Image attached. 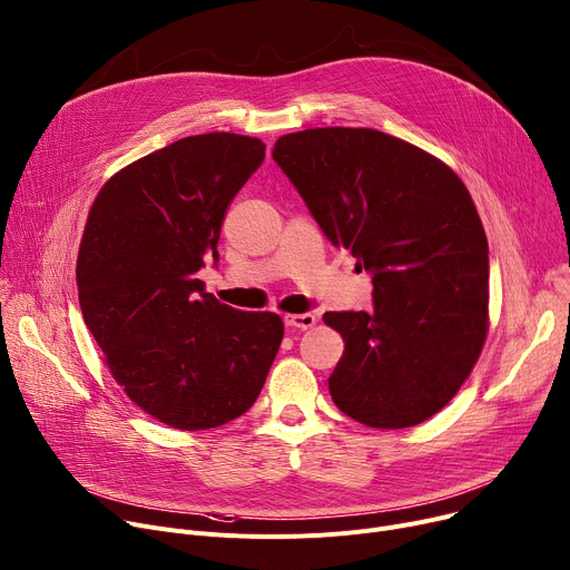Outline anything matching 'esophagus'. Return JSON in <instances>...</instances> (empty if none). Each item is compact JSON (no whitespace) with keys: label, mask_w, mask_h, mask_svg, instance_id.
I'll return each mask as SVG.
<instances>
[{"label":"esophagus","mask_w":570,"mask_h":570,"mask_svg":"<svg viewBox=\"0 0 570 570\" xmlns=\"http://www.w3.org/2000/svg\"><path fill=\"white\" fill-rule=\"evenodd\" d=\"M284 323L295 330H309L316 325V316L314 314H288V316H284Z\"/></svg>","instance_id":"34e87169"}]
</instances>
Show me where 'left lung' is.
Returning a JSON list of instances; mask_svg holds the SVG:
<instances>
[{
	"label": "left lung",
	"instance_id": "left-lung-1",
	"mask_svg": "<svg viewBox=\"0 0 570 570\" xmlns=\"http://www.w3.org/2000/svg\"><path fill=\"white\" fill-rule=\"evenodd\" d=\"M273 160L334 247L371 275V312H325L344 336L330 394L351 420L407 429L442 410L488 332V240L463 180L371 128H314Z\"/></svg>",
	"mask_w": 570,
	"mask_h": 570
}]
</instances>
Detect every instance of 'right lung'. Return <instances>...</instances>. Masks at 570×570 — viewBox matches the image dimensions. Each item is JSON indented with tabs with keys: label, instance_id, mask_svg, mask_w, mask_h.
<instances>
[{
	"label": "right lung",
	"instance_id": "add662e5",
	"mask_svg": "<svg viewBox=\"0 0 570 570\" xmlns=\"http://www.w3.org/2000/svg\"><path fill=\"white\" fill-rule=\"evenodd\" d=\"M265 144L234 132L178 139L96 197L78 256L85 323L124 392L180 431L247 412L279 351L284 323L206 293L226 206L261 167Z\"/></svg>",
	"mask_w": 570,
	"mask_h": 570
}]
</instances>
